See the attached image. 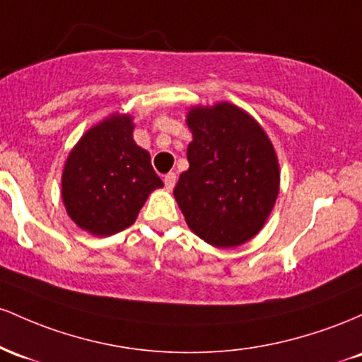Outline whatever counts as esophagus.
I'll return each instance as SVG.
<instances>
[{"mask_svg": "<svg viewBox=\"0 0 362 362\" xmlns=\"http://www.w3.org/2000/svg\"><path fill=\"white\" fill-rule=\"evenodd\" d=\"M176 174L174 173H169V174H165L164 176V185H165V188L168 189H173L174 188V185H176Z\"/></svg>", "mask_w": 362, "mask_h": 362, "instance_id": "1", "label": "esophagus"}]
</instances>
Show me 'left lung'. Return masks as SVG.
<instances>
[{
	"label": "left lung",
	"instance_id": "8db88e82",
	"mask_svg": "<svg viewBox=\"0 0 362 362\" xmlns=\"http://www.w3.org/2000/svg\"><path fill=\"white\" fill-rule=\"evenodd\" d=\"M189 169L174 188L186 224L205 243L234 247L265 226L279 194V160L257 121L238 105L192 107Z\"/></svg>",
	"mask_w": 362,
	"mask_h": 362
}]
</instances>
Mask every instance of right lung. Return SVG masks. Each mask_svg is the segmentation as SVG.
I'll list each match as a JSON object with an SVG mask.
<instances>
[{
	"mask_svg": "<svg viewBox=\"0 0 362 362\" xmlns=\"http://www.w3.org/2000/svg\"><path fill=\"white\" fill-rule=\"evenodd\" d=\"M133 128L128 115L105 117L80 138L64 164L61 194L66 212L93 235L127 229L148 194L164 186L147 150L133 140Z\"/></svg>",
	"mask_w": 362,
	"mask_h": 362,
	"instance_id": "right-lung-1",
	"label": "right lung"
}]
</instances>
